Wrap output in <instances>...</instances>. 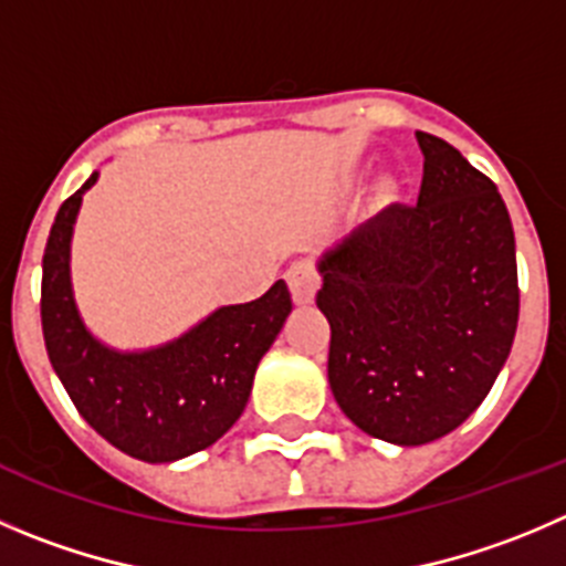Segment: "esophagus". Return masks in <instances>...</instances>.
Listing matches in <instances>:
<instances>
[{"mask_svg": "<svg viewBox=\"0 0 566 566\" xmlns=\"http://www.w3.org/2000/svg\"><path fill=\"white\" fill-rule=\"evenodd\" d=\"M289 289L297 305L314 303L316 292H319V272H316L314 261H294L286 272Z\"/></svg>", "mask_w": 566, "mask_h": 566, "instance_id": "esophagus-1", "label": "esophagus"}]
</instances>
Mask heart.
I'll list each match as a JSON object with an SVG mask.
<instances>
[{
	"instance_id": "b5f03b06",
	"label": "heart",
	"mask_w": 566,
	"mask_h": 566,
	"mask_svg": "<svg viewBox=\"0 0 566 566\" xmlns=\"http://www.w3.org/2000/svg\"><path fill=\"white\" fill-rule=\"evenodd\" d=\"M395 193H397L395 180H386L384 186H380V199H395Z\"/></svg>"
}]
</instances>
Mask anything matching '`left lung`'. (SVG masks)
<instances>
[{"mask_svg":"<svg viewBox=\"0 0 566 566\" xmlns=\"http://www.w3.org/2000/svg\"><path fill=\"white\" fill-rule=\"evenodd\" d=\"M417 206H389L319 261L327 380L364 433L428 444L483 402L520 319L514 228L497 186L417 130Z\"/></svg>","mask_w":566,"mask_h":566,"instance_id":"left-lung-1","label":"left lung"}]
</instances>
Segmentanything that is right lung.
Wrapping results in <instances>:
<instances>
[{"instance_id": "obj_1", "label": "right lung", "mask_w": 566, "mask_h": 566, "mask_svg": "<svg viewBox=\"0 0 566 566\" xmlns=\"http://www.w3.org/2000/svg\"><path fill=\"white\" fill-rule=\"evenodd\" d=\"M96 171L57 211L44 250L41 327L46 353L80 417L122 453L169 464L211 448L247 406L258 360L292 314L277 280L263 297L228 305L177 342L147 353H116L85 331L69 280V244L83 193Z\"/></svg>"}]
</instances>
